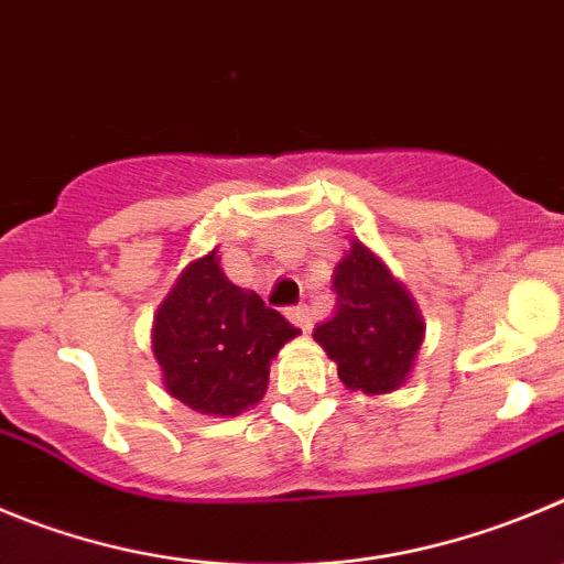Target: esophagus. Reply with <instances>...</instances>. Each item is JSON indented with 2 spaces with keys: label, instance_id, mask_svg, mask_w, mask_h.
I'll use <instances>...</instances> for the list:
<instances>
[{
  "label": "esophagus",
  "instance_id": "esophagus-1",
  "mask_svg": "<svg viewBox=\"0 0 564 564\" xmlns=\"http://www.w3.org/2000/svg\"><path fill=\"white\" fill-rule=\"evenodd\" d=\"M286 317L292 319L294 325H300V328H303V330L312 328V308H308L306 303H300V306L286 308Z\"/></svg>",
  "mask_w": 564,
  "mask_h": 564
}]
</instances>
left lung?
Masks as SVG:
<instances>
[{
    "mask_svg": "<svg viewBox=\"0 0 564 564\" xmlns=\"http://www.w3.org/2000/svg\"><path fill=\"white\" fill-rule=\"evenodd\" d=\"M336 308L314 339L336 361L341 383L365 394L401 389L423 345L417 303L376 252L354 241L334 270Z\"/></svg>",
    "mask_w": 564,
    "mask_h": 564,
    "instance_id": "1",
    "label": "left lung"
}]
</instances>
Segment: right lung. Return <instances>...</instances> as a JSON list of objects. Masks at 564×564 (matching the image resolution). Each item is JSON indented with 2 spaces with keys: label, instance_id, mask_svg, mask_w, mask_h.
<instances>
[{
  "label": "right lung",
  "instance_id": "right-lung-1",
  "mask_svg": "<svg viewBox=\"0 0 564 564\" xmlns=\"http://www.w3.org/2000/svg\"><path fill=\"white\" fill-rule=\"evenodd\" d=\"M297 334L256 292L234 286L210 250L181 272L158 308L152 350L172 398L236 417L264 398L270 361Z\"/></svg>",
  "mask_w": 564,
  "mask_h": 564
}]
</instances>
